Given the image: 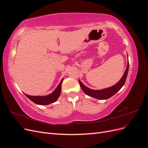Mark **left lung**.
Segmentation results:
<instances>
[{
	"mask_svg": "<svg viewBox=\"0 0 148 148\" xmlns=\"http://www.w3.org/2000/svg\"><path fill=\"white\" fill-rule=\"evenodd\" d=\"M128 67L129 62H128L127 67L125 71V73L123 75V77L117 84H115L112 86L106 89H101V90H93V89H91L86 87V86H84V85L82 83V82L79 79V83L80 84V86H81V88L84 91V92L89 96L96 98V99H109L110 97L114 96L116 92H117L124 85L127 77Z\"/></svg>",
	"mask_w": 148,
	"mask_h": 148,
	"instance_id": "8db88e82",
	"label": "left lung"
}]
</instances>
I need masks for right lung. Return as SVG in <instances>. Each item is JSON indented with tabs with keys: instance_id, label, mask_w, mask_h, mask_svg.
<instances>
[{
	"instance_id": "obj_1",
	"label": "right lung",
	"mask_w": 148,
	"mask_h": 148,
	"mask_svg": "<svg viewBox=\"0 0 148 148\" xmlns=\"http://www.w3.org/2000/svg\"><path fill=\"white\" fill-rule=\"evenodd\" d=\"M63 82V79L61 80L60 83L58 85V86L52 93L50 94L47 96H29L24 93L25 96L35 104L39 105H48L56 102L58 98H59L60 92H61V86Z\"/></svg>"
}]
</instances>
